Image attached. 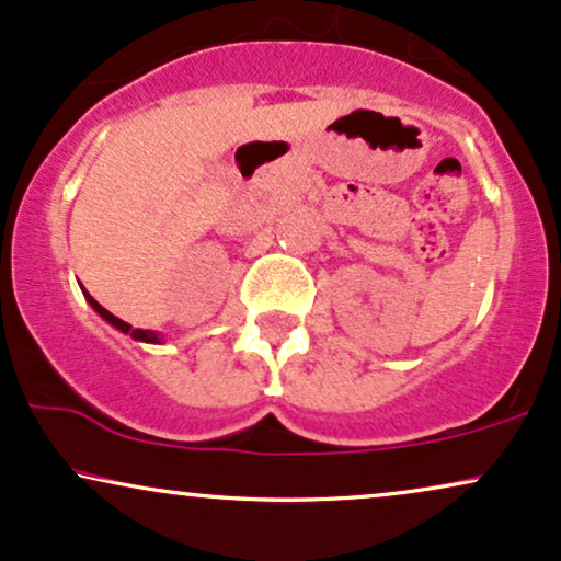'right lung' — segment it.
<instances>
[{
  "label": "right lung",
  "instance_id": "right-lung-1",
  "mask_svg": "<svg viewBox=\"0 0 561 561\" xmlns=\"http://www.w3.org/2000/svg\"><path fill=\"white\" fill-rule=\"evenodd\" d=\"M83 298H87V300H89V306H92V308H94V311H96V313H100V317H102V319H105V321H107V324H113V327H115V330H118V332H124V334H131V337H134V340H139V343H152V345L163 343V337H160V334H158V332H152V330H134V327H131V324H126V321H124V319L113 317V313H111V311H107V308H102V306H100V302H96V300L92 298V295H89V293H87V289H83Z\"/></svg>",
  "mask_w": 561,
  "mask_h": 561
}]
</instances>
